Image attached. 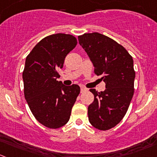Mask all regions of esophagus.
I'll return each mask as SVG.
<instances>
[{"label":"esophagus","instance_id":"esophagus-1","mask_svg":"<svg viewBox=\"0 0 157 157\" xmlns=\"http://www.w3.org/2000/svg\"><path fill=\"white\" fill-rule=\"evenodd\" d=\"M86 91H87V89H86V88L81 87V92H82H82H86Z\"/></svg>","mask_w":157,"mask_h":157}]
</instances>
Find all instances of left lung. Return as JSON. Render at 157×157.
I'll list each match as a JSON object with an SVG mask.
<instances>
[{"label":"left lung","instance_id":"1","mask_svg":"<svg viewBox=\"0 0 157 157\" xmlns=\"http://www.w3.org/2000/svg\"><path fill=\"white\" fill-rule=\"evenodd\" d=\"M94 65V72L102 75L105 90L91 89L94 101L88 108L91 124L99 130H108L121 122L134 94L136 72L133 59L123 46L98 32L78 37Z\"/></svg>","mask_w":157,"mask_h":157}]
</instances>
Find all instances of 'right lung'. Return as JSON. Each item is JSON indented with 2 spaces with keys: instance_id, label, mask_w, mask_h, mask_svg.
Here are the masks:
<instances>
[{
  "instance_id": "1",
  "label": "right lung",
  "mask_w": 157,
  "mask_h": 157,
  "mask_svg": "<svg viewBox=\"0 0 157 157\" xmlns=\"http://www.w3.org/2000/svg\"><path fill=\"white\" fill-rule=\"evenodd\" d=\"M75 36L55 34L39 41L28 54L22 77L25 99L35 119L49 129L68 122L80 87L57 81L66 55L77 44Z\"/></svg>"
}]
</instances>
